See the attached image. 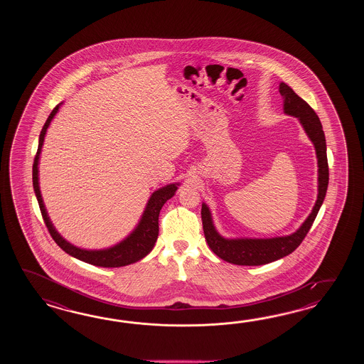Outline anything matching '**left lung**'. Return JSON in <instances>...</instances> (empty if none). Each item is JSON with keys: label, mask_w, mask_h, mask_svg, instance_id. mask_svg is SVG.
Returning a JSON list of instances; mask_svg holds the SVG:
<instances>
[{"label": "left lung", "mask_w": 364, "mask_h": 364, "mask_svg": "<svg viewBox=\"0 0 364 364\" xmlns=\"http://www.w3.org/2000/svg\"><path fill=\"white\" fill-rule=\"evenodd\" d=\"M279 93L284 99V113L298 118L303 130L312 141L317 157V199L312 212L304 220L299 229L290 235L274 238H225L217 232L212 220L210 209L205 203L201 204V221L203 230L209 248L228 263L237 265H263L276 262L289 255L298 247L307 235L311 226L317 216L326 195L329 182V169L326 159V143L323 126L306 101L284 82L279 83Z\"/></svg>", "instance_id": "1"}]
</instances>
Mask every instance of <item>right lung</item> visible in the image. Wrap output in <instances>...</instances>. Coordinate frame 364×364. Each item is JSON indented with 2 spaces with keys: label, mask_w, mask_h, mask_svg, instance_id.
Returning a JSON list of instances; mask_svg holds the SVG:
<instances>
[{
  "label": "right lung",
  "mask_w": 364,
  "mask_h": 364,
  "mask_svg": "<svg viewBox=\"0 0 364 364\" xmlns=\"http://www.w3.org/2000/svg\"><path fill=\"white\" fill-rule=\"evenodd\" d=\"M62 102L55 107L52 113L48 117L47 122L43 126V130L40 132L39 147L33 160L32 166V183L33 191L36 195V199L39 203L40 210L44 218V223L47 225L48 230L50 232L52 238L55 243L69 255L77 257V260H82L85 263L92 264L96 267L104 268H118L124 267L129 264L136 263L144 256H147L155 246L156 240L159 237V215L163 208L164 204L174 196V193L178 188L179 183H171L164 186L161 188L152 193L151 198L148 199L147 205L144 208L143 215L140 217L139 223L135 226L124 240H121L114 246L102 250H85V248L77 247L65 240L60 232L55 230L50 218L48 216L47 208L44 205V200L41 196L39 185V161L41 148L44 144V138L47 134L48 127L55 118L57 112L60 110Z\"/></svg>",
  "instance_id": "1"
}]
</instances>
